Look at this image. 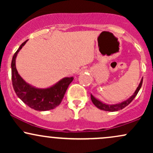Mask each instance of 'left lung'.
<instances>
[{
    "instance_id": "1",
    "label": "left lung",
    "mask_w": 153,
    "mask_h": 153,
    "mask_svg": "<svg viewBox=\"0 0 153 153\" xmlns=\"http://www.w3.org/2000/svg\"><path fill=\"white\" fill-rule=\"evenodd\" d=\"M143 78H142L141 81H140V84H139L138 87L137 88L136 91H134V93L133 94L132 96H130V97H129V99H127L126 101H122V102L121 103H117V104H112V105L106 104V103H102L101 101L96 99L92 94H91V101H92L93 103H94L95 106L97 107V108H99V109L103 110V111H112V112L117 111L121 110L122 109V108H125L126 106H128V105H129V103L133 101V99H134L135 96L137 95L139 91H140V88H141L142 85H143Z\"/></svg>"
}]
</instances>
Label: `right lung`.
<instances>
[{"label":"right lung","instance_id":"1","mask_svg":"<svg viewBox=\"0 0 153 153\" xmlns=\"http://www.w3.org/2000/svg\"><path fill=\"white\" fill-rule=\"evenodd\" d=\"M27 41L22 44L12 58L11 79L13 89L19 99L33 109L40 111L53 109L61 103L67 89L73 81V77L63 78L53 85L46 88H39L26 82L17 71L16 59L19 52Z\"/></svg>","mask_w":153,"mask_h":153}]
</instances>
